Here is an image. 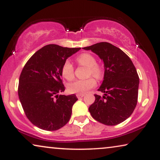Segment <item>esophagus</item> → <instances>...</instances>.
Segmentation results:
<instances>
[{
  "label": "esophagus",
  "instance_id": "esophagus-1",
  "mask_svg": "<svg viewBox=\"0 0 160 160\" xmlns=\"http://www.w3.org/2000/svg\"><path fill=\"white\" fill-rule=\"evenodd\" d=\"M84 96V94H77V95H76V97H77L78 99H79V98H83Z\"/></svg>",
  "mask_w": 160,
  "mask_h": 160
}]
</instances>
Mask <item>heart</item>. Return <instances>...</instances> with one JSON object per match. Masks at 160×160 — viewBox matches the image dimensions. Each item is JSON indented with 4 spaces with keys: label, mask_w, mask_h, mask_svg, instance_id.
<instances>
[{
    "label": "heart",
    "mask_w": 160,
    "mask_h": 160,
    "mask_svg": "<svg viewBox=\"0 0 160 160\" xmlns=\"http://www.w3.org/2000/svg\"><path fill=\"white\" fill-rule=\"evenodd\" d=\"M76 61L80 65H84L89 68L88 76H93L96 78H100L102 76V68L96 62L93 55L88 53H83L77 57ZM62 76L67 80H71L74 77V67L69 60L65 61L61 68ZM96 81L94 78L87 79H78L69 84L68 89L71 93L85 94L96 86Z\"/></svg>",
    "instance_id": "heart-1"
}]
</instances>
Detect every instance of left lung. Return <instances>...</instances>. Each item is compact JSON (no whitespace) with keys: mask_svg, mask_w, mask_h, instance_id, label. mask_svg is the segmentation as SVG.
Returning a JSON list of instances; mask_svg holds the SVG:
<instances>
[{"mask_svg":"<svg viewBox=\"0 0 160 160\" xmlns=\"http://www.w3.org/2000/svg\"><path fill=\"white\" fill-rule=\"evenodd\" d=\"M91 50L103 61L104 80L98 91L104 96L95 95L89 106L92 117L100 123L117 125L126 120L136 107L139 77L130 58L108 42H100L83 48Z\"/></svg>","mask_w":160,"mask_h":160,"instance_id":"left-lung-1","label":"left lung"}]
</instances>
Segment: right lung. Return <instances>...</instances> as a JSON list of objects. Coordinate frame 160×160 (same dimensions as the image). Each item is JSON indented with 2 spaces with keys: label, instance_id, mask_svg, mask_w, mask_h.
<instances>
[{
  "label": "right lung",
  "instance_id": "obj_1",
  "mask_svg": "<svg viewBox=\"0 0 160 160\" xmlns=\"http://www.w3.org/2000/svg\"><path fill=\"white\" fill-rule=\"evenodd\" d=\"M81 48L49 44L38 50L26 62L19 80L18 95L26 117L41 130L54 131L71 118L76 95H59L65 87L62 65Z\"/></svg>",
  "mask_w": 160,
  "mask_h": 160
}]
</instances>
